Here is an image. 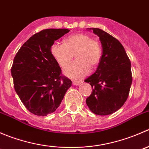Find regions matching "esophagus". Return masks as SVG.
Masks as SVG:
<instances>
[{"instance_id":"obj_1","label":"esophagus","mask_w":149,"mask_h":149,"mask_svg":"<svg viewBox=\"0 0 149 149\" xmlns=\"http://www.w3.org/2000/svg\"><path fill=\"white\" fill-rule=\"evenodd\" d=\"M81 84H82L81 81H73V84L75 86H79Z\"/></svg>"}]
</instances>
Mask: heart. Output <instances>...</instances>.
<instances>
[{"label": "heart", "instance_id": "b5f03b06", "mask_svg": "<svg viewBox=\"0 0 149 149\" xmlns=\"http://www.w3.org/2000/svg\"><path fill=\"white\" fill-rule=\"evenodd\" d=\"M50 52L61 67L68 65L75 55L76 61L64 69L65 76L73 80H81L87 76L91 66L94 68L98 65L102 55L100 43L84 33L66 37L64 44L53 43L50 47Z\"/></svg>", "mask_w": 149, "mask_h": 149}]
</instances>
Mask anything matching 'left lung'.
<instances>
[{"mask_svg": "<svg viewBox=\"0 0 149 149\" xmlns=\"http://www.w3.org/2000/svg\"><path fill=\"white\" fill-rule=\"evenodd\" d=\"M100 37L101 61L95 73L84 81L93 88L86 102L98 115H108L120 109L128 97L132 84L131 63L123 45L99 28H87Z\"/></svg>", "mask_w": 149, "mask_h": 149, "instance_id": "8db88e82", "label": "left lung"}]
</instances>
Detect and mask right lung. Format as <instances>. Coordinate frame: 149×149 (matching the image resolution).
<instances>
[{
	"instance_id": "add662e5",
	"label": "right lung",
	"mask_w": 149,
	"mask_h": 149,
	"mask_svg": "<svg viewBox=\"0 0 149 149\" xmlns=\"http://www.w3.org/2000/svg\"><path fill=\"white\" fill-rule=\"evenodd\" d=\"M67 29H47L36 33L22 46L11 68L15 91L32 114L46 116L55 112L71 86L50 52L55 40Z\"/></svg>"
}]
</instances>
